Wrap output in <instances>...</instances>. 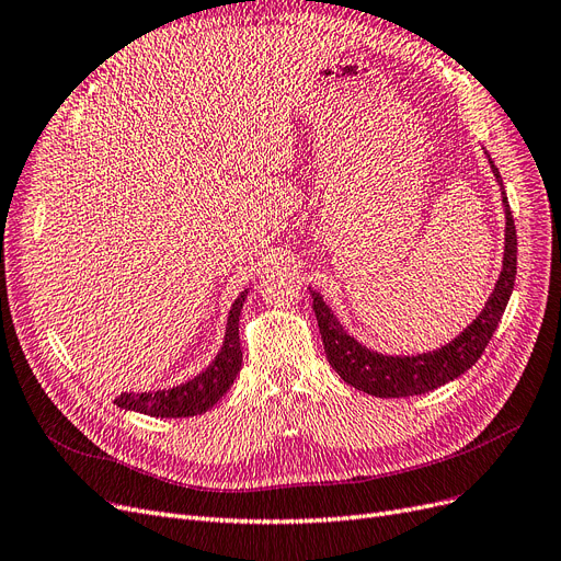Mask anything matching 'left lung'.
<instances>
[{
  "label": "left lung",
  "mask_w": 561,
  "mask_h": 561,
  "mask_svg": "<svg viewBox=\"0 0 561 561\" xmlns=\"http://www.w3.org/2000/svg\"><path fill=\"white\" fill-rule=\"evenodd\" d=\"M494 179L501 187V202H504L506 214V241H504V266H501L499 280L492 289L490 299L482 306L480 316L467 327L465 332L455 336L450 343L436 347V351L422 355H382L362 345L355 336L343 330V324L334 316L330 306L324 304L320 293L311 289L313 311L318 318V327L324 343L327 362L332 369L355 390L374 394L380 399H399V397H415L430 390L440 388L457 376L469 371L485 351L492 334L501 322V316L506 311V304L513 295V283L517 274V234L515 222L511 216L508 197L504 190L501 173L488 156Z\"/></svg>",
  "instance_id": "1"
}]
</instances>
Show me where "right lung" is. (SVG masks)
Segmentation results:
<instances>
[{"label": "right lung", "instance_id": "add662e5", "mask_svg": "<svg viewBox=\"0 0 561 561\" xmlns=\"http://www.w3.org/2000/svg\"><path fill=\"white\" fill-rule=\"evenodd\" d=\"M248 289L231 304L227 316V330L220 353L202 374L192 380L176 385V388L156 390V392H123L115 397V405L125 411H137L150 417H192L206 413L210 405L234 385L237 374L241 371V339H239V316Z\"/></svg>", "mask_w": 561, "mask_h": 561}]
</instances>
